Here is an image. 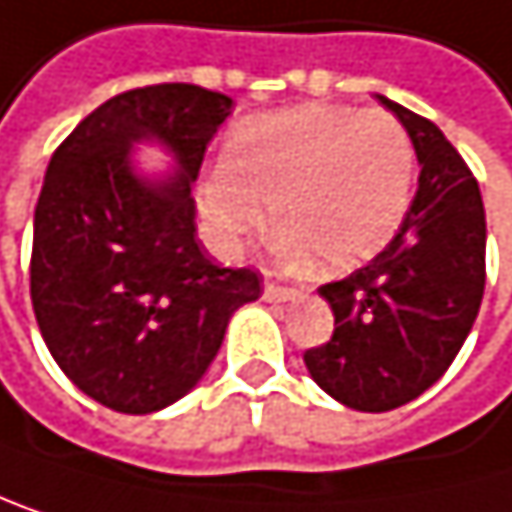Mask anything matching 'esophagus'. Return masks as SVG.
<instances>
[{
    "instance_id": "34e87169",
    "label": "esophagus",
    "mask_w": 512,
    "mask_h": 512,
    "mask_svg": "<svg viewBox=\"0 0 512 512\" xmlns=\"http://www.w3.org/2000/svg\"><path fill=\"white\" fill-rule=\"evenodd\" d=\"M264 298L279 304V301H294L298 298V288H288V285H279V282H264Z\"/></svg>"
}]
</instances>
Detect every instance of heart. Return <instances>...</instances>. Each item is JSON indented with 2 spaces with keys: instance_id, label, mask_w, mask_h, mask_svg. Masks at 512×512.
<instances>
[{
  "instance_id": "1",
  "label": "heart",
  "mask_w": 512,
  "mask_h": 512,
  "mask_svg": "<svg viewBox=\"0 0 512 512\" xmlns=\"http://www.w3.org/2000/svg\"><path fill=\"white\" fill-rule=\"evenodd\" d=\"M415 171V144L396 116L304 104L239 122L199 205L227 254L264 227L270 202L288 258L313 254L322 270H353L402 227Z\"/></svg>"
}]
</instances>
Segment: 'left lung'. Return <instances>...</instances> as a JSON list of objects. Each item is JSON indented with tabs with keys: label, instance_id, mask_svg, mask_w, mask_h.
Here are the masks:
<instances>
[{
	"label": "left lung",
	"instance_id": "1",
	"mask_svg": "<svg viewBox=\"0 0 512 512\" xmlns=\"http://www.w3.org/2000/svg\"><path fill=\"white\" fill-rule=\"evenodd\" d=\"M415 144L418 193L396 236L365 267L319 285L334 334L304 353L313 381L356 411H393L455 362L485 291V208L445 134L387 97Z\"/></svg>",
	"mask_w": 512,
	"mask_h": 512
}]
</instances>
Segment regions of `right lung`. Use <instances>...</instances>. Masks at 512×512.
<instances>
[{
  "instance_id": "1",
  "label": "right lung",
  "mask_w": 512,
  "mask_h": 512,
  "mask_svg": "<svg viewBox=\"0 0 512 512\" xmlns=\"http://www.w3.org/2000/svg\"><path fill=\"white\" fill-rule=\"evenodd\" d=\"M233 101L190 82L131 88L54 150L33 218L30 298L48 353L94 402L150 415L187 396L218 356L261 273L218 267L196 242L190 184ZM165 143L182 171L137 179L134 140Z\"/></svg>"
}]
</instances>
